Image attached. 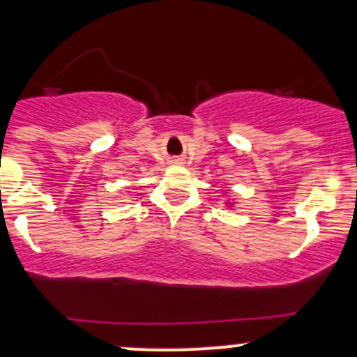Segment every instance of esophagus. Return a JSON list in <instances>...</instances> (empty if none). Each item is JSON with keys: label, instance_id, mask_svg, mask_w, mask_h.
<instances>
[{"label": "esophagus", "instance_id": "1", "mask_svg": "<svg viewBox=\"0 0 357 357\" xmlns=\"http://www.w3.org/2000/svg\"><path fill=\"white\" fill-rule=\"evenodd\" d=\"M172 164H183L181 158H172Z\"/></svg>", "mask_w": 357, "mask_h": 357}]
</instances>
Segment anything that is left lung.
Instances as JSON below:
<instances>
[{"mask_svg": "<svg viewBox=\"0 0 357 357\" xmlns=\"http://www.w3.org/2000/svg\"><path fill=\"white\" fill-rule=\"evenodd\" d=\"M228 204V207H233V202H226Z\"/></svg>", "mask_w": 357, "mask_h": 357, "instance_id": "left-lung-1", "label": "left lung"}]
</instances>
